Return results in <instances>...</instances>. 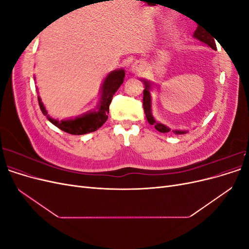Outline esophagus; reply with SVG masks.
<instances>
[{
    "instance_id": "34e87169",
    "label": "esophagus",
    "mask_w": 249,
    "mask_h": 249,
    "mask_svg": "<svg viewBox=\"0 0 249 249\" xmlns=\"http://www.w3.org/2000/svg\"><path fill=\"white\" fill-rule=\"evenodd\" d=\"M143 71V65L141 64V62H134L132 65H131V71L133 73H141V71Z\"/></svg>"
}]
</instances>
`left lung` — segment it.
<instances>
[{"label": "left lung", "mask_w": 249, "mask_h": 249, "mask_svg": "<svg viewBox=\"0 0 249 249\" xmlns=\"http://www.w3.org/2000/svg\"><path fill=\"white\" fill-rule=\"evenodd\" d=\"M193 37H194V38L198 39L199 41H201L203 44H206V46L210 47L211 49L216 50V43H215V40H214L213 37L211 36L208 32H206L202 28H200L199 26L197 27L196 30H195ZM141 81L144 83V87H145V89L143 90V109H144V113H145L147 122L152 125H155L157 131H159L161 133L169 132L170 131L169 127L167 125H165V124L159 123V122H157V120L154 117V115H153V112H152V96H150V91H152V89H153V83L145 80V79H141ZM172 132L177 134V135H180V134H186L188 131L175 130Z\"/></svg>", "instance_id": "left-lung-1"}]
</instances>
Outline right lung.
<instances>
[{"mask_svg":"<svg viewBox=\"0 0 249 249\" xmlns=\"http://www.w3.org/2000/svg\"><path fill=\"white\" fill-rule=\"evenodd\" d=\"M125 76L124 70H115L111 71L108 76L105 78L104 83L101 88V97L100 102L97 104V107L93 111H89L84 113L80 116L69 119L59 120L56 118H52L43 106L40 96L38 95V103L41 112L43 115H46L49 122L59 127L66 133L72 135H84L96 131L97 129L106 123L109 114V106L112 101L113 94H114L120 85L124 83V79Z\"/></svg>","mask_w":249,"mask_h":249,"instance_id":"add662e5","label":"right lung"}]
</instances>
